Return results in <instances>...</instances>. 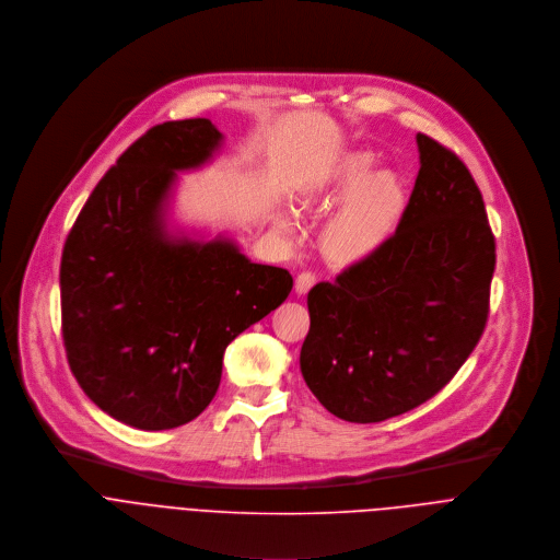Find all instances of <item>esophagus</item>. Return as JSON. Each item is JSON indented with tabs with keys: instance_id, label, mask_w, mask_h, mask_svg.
<instances>
[{
	"instance_id": "1",
	"label": "esophagus",
	"mask_w": 560,
	"mask_h": 560,
	"mask_svg": "<svg viewBox=\"0 0 560 560\" xmlns=\"http://www.w3.org/2000/svg\"><path fill=\"white\" fill-rule=\"evenodd\" d=\"M313 284H315V276H313L311 271H302V273L295 278V293H298V295H306Z\"/></svg>"
}]
</instances>
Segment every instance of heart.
I'll list each match as a JSON object with an SVG mask.
<instances>
[{
  "label": "heart",
  "mask_w": 560,
  "mask_h": 560,
  "mask_svg": "<svg viewBox=\"0 0 560 560\" xmlns=\"http://www.w3.org/2000/svg\"><path fill=\"white\" fill-rule=\"evenodd\" d=\"M371 152H347L306 194L308 207H338L317 234L322 258L332 267H353L373 258L397 232L406 211V185L395 172H373ZM293 220L278 215V228L289 232Z\"/></svg>",
  "instance_id": "b5f03b06"
}]
</instances>
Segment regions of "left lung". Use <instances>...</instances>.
Wrapping results in <instances>:
<instances>
[{"instance_id": "obj_1", "label": "left lung", "mask_w": 560, "mask_h": 560, "mask_svg": "<svg viewBox=\"0 0 560 560\" xmlns=\"http://www.w3.org/2000/svg\"><path fill=\"white\" fill-rule=\"evenodd\" d=\"M419 174L390 241L308 291L300 353L319 404L353 423L404 415L448 384L479 345L497 245L464 161L417 135Z\"/></svg>"}]
</instances>
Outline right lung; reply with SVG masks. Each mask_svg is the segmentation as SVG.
<instances>
[{
	"mask_svg": "<svg viewBox=\"0 0 560 560\" xmlns=\"http://www.w3.org/2000/svg\"><path fill=\"white\" fill-rule=\"evenodd\" d=\"M222 135L209 119L167 121L96 183L61 254V335L72 375L109 417L139 430L196 419L222 355L291 293L287 269L256 265L232 241L165 228L176 172L202 165Z\"/></svg>",
	"mask_w": 560,
	"mask_h": 560,
	"instance_id": "1",
	"label": "right lung"
}]
</instances>
